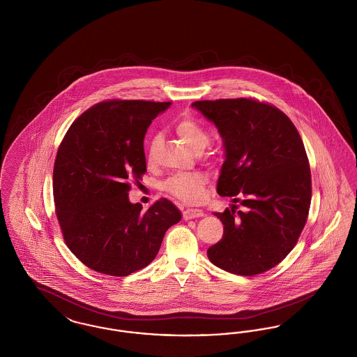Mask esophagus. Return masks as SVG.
<instances>
[{
    "instance_id": "1",
    "label": "esophagus",
    "mask_w": 357,
    "mask_h": 357,
    "mask_svg": "<svg viewBox=\"0 0 357 357\" xmlns=\"http://www.w3.org/2000/svg\"><path fill=\"white\" fill-rule=\"evenodd\" d=\"M204 213L199 208H186L183 211V218L188 221V220H192V218H199V217H204Z\"/></svg>"
}]
</instances>
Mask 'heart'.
I'll list each match as a JSON object with an SVG mask.
<instances>
[{
	"mask_svg": "<svg viewBox=\"0 0 357 357\" xmlns=\"http://www.w3.org/2000/svg\"><path fill=\"white\" fill-rule=\"evenodd\" d=\"M174 130L195 153L204 151L210 142V134L204 128V124L190 115L182 116L176 120L174 123ZM159 142H160L159 135H153L147 143L146 158L150 165L155 162ZM204 185H206V179L201 174H179V175L171 176L170 179L166 182L165 188L178 199L187 204H195L201 201L204 195Z\"/></svg>",
	"mask_w": 357,
	"mask_h": 357,
	"instance_id": "obj_1",
	"label": "heart"
}]
</instances>
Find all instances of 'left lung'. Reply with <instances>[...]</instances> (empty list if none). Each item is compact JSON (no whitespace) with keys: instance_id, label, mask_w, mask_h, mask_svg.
Wrapping results in <instances>:
<instances>
[{"instance_id":"left-lung-1","label":"left lung","mask_w":357,"mask_h":357,"mask_svg":"<svg viewBox=\"0 0 357 357\" xmlns=\"http://www.w3.org/2000/svg\"><path fill=\"white\" fill-rule=\"evenodd\" d=\"M191 107L215 124L223 140L218 194L243 206L214 213L223 223V237L207 257L233 274L266 272L291 252L307 218L312 179L301 136L282 111L253 99L202 100Z\"/></svg>"}]
</instances>
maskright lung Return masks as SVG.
I'll return each instance as SVG.
<instances>
[{"instance_id":"right-lung-1","label":"right lung","mask_w":357,"mask_h":357,"mask_svg":"<svg viewBox=\"0 0 357 357\" xmlns=\"http://www.w3.org/2000/svg\"><path fill=\"white\" fill-rule=\"evenodd\" d=\"M171 102L109 100L72 123L56 155L53 198L69 250L85 266L123 277L146 268L165 233L182 220L162 198L143 211L128 199V179L146 172L143 140Z\"/></svg>"}]
</instances>
